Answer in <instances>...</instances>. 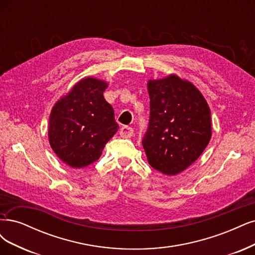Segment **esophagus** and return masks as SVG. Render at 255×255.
Instances as JSON below:
<instances>
[{
  "mask_svg": "<svg viewBox=\"0 0 255 255\" xmlns=\"http://www.w3.org/2000/svg\"><path fill=\"white\" fill-rule=\"evenodd\" d=\"M134 134V129L130 127H122L120 128V136L122 138H130Z\"/></svg>",
  "mask_w": 255,
  "mask_h": 255,
  "instance_id": "1",
  "label": "esophagus"
}]
</instances>
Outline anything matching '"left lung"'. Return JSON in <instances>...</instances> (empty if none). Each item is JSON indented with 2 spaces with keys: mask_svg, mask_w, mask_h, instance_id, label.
<instances>
[{
  "mask_svg": "<svg viewBox=\"0 0 255 255\" xmlns=\"http://www.w3.org/2000/svg\"><path fill=\"white\" fill-rule=\"evenodd\" d=\"M150 120L142 139L147 161L165 175L186 170L211 138V113L204 96L175 75L147 83Z\"/></svg>",
  "mask_w": 255,
  "mask_h": 255,
  "instance_id": "1",
  "label": "left lung"
}]
</instances>
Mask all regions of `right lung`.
<instances>
[{
	"label": "right lung",
	"instance_id": "right-lung-1",
	"mask_svg": "<svg viewBox=\"0 0 255 255\" xmlns=\"http://www.w3.org/2000/svg\"><path fill=\"white\" fill-rule=\"evenodd\" d=\"M107 87L108 83L95 78L82 79L51 110L50 146L72 168L97 161L119 128L112 105L103 97Z\"/></svg>",
	"mask_w": 255,
	"mask_h": 255
}]
</instances>
